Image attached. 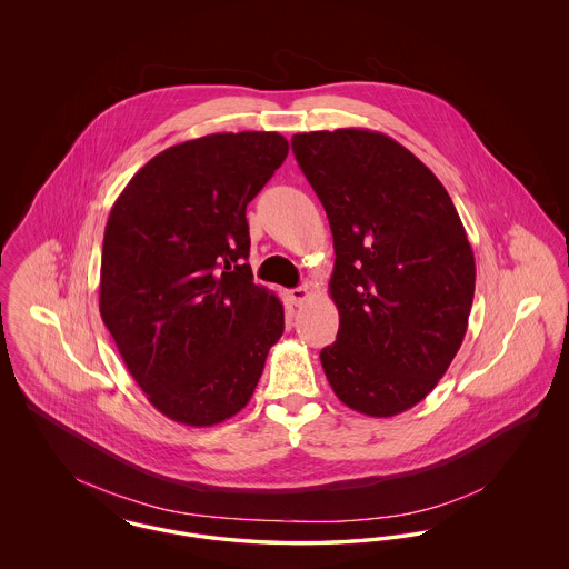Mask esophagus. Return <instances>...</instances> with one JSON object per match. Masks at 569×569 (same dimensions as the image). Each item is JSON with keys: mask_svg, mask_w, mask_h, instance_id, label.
I'll list each match as a JSON object with an SVG mask.
<instances>
[{"mask_svg": "<svg viewBox=\"0 0 569 569\" xmlns=\"http://www.w3.org/2000/svg\"><path fill=\"white\" fill-rule=\"evenodd\" d=\"M288 298H290V302H292V305L300 307V305L309 298V288H307V286L295 288V290H290V292H288Z\"/></svg>", "mask_w": 569, "mask_h": 569, "instance_id": "34e87169", "label": "esophagus"}]
</instances>
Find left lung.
Here are the masks:
<instances>
[{
    "instance_id": "left-lung-1",
    "label": "left lung",
    "mask_w": 569,
    "mask_h": 569,
    "mask_svg": "<svg viewBox=\"0 0 569 569\" xmlns=\"http://www.w3.org/2000/svg\"><path fill=\"white\" fill-rule=\"evenodd\" d=\"M325 207L339 309L337 341L320 352L335 395L390 418L420 403L467 332L476 260L433 172L390 136L343 128L292 136Z\"/></svg>"
}]
</instances>
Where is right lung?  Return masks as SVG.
Returning a JSON list of instances; mask_svg holds the SVG:
<instances>
[{
    "label": "right lung",
    "instance_id": "obj_1",
    "mask_svg": "<svg viewBox=\"0 0 569 569\" xmlns=\"http://www.w3.org/2000/svg\"><path fill=\"white\" fill-rule=\"evenodd\" d=\"M288 149L277 132L174 144L110 209L100 313L149 403L179 425L239 413L283 332L281 300L247 264L244 209Z\"/></svg>",
    "mask_w": 569,
    "mask_h": 569
}]
</instances>
